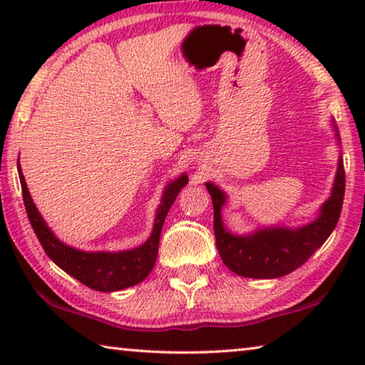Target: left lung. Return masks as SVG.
<instances>
[{
    "label": "left lung",
    "instance_id": "obj_1",
    "mask_svg": "<svg viewBox=\"0 0 365 365\" xmlns=\"http://www.w3.org/2000/svg\"><path fill=\"white\" fill-rule=\"evenodd\" d=\"M344 182L343 159H339L331 196L322 206L317 220L298 230L267 228L251 237H235L225 230L220 217L225 195L212 183H206L212 197L215 245L222 261L235 274L248 279H277L301 267L336 227L343 207Z\"/></svg>",
    "mask_w": 365,
    "mask_h": 365
}]
</instances>
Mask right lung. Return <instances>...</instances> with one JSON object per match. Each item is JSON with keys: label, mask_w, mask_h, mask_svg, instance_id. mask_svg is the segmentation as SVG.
Returning a JSON list of instances; mask_svg holds the SVG:
<instances>
[{"label": "right lung", "mask_w": 365, "mask_h": 365, "mask_svg": "<svg viewBox=\"0 0 365 365\" xmlns=\"http://www.w3.org/2000/svg\"><path fill=\"white\" fill-rule=\"evenodd\" d=\"M17 170H19L24 206H26L30 225L48 257L73 279L96 292H119V289L137 285L150 275L158 257L160 230H163L165 215H168L170 206L174 205L178 191L188 182V177L182 175L177 182L170 183L165 188L163 202H160L156 220H154L151 237L140 248L122 252H83L61 243L54 237L46 227L45 220L41 219L40 212L36 211L21 168H17Z\"/></svg>", "instance_id": "add662e5"}]
</instances>
